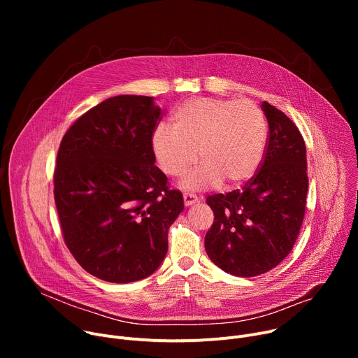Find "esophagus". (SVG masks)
Returning <instances> with one entry per match:
<instances>
[{"mask_svg":"<svg viewBox=\"0 0 358 358\" xmlns=\"http://www.w3.org/2000/svg\"><path fill=\"white\" fill-rule=\"evenodd\" d=\"M198 199H199V198H198L195 194L185 192V194H184V206H185V207H191L192 203L198 202Z\"/></svg>","mask_w":358,"mask_h":358,"instance_id":"esophagus-1","label":"esophagus"}]
</instances>
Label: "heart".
Listing matches in <instances>:
<instances>
[{
	"label": "heart",
	"instance_id": "heart-1",
	"mask_svg": "<svg viewBox=\"0 0 358 358\" xmlns=\"http://www.w3.org/2000/svg\"><path fill=\"white\" fill-rule=\"evenodd\" d=\"M171 127L155 129L151 151L160 170L176 178L196 163L199 151L202 164L181 181L185 189H206L222 181L225 187L236 188L261 167L268 123L250 100L189 99L174 110Z\"/></svg>",
	"mask_w": 358,
	"mask_h": 358
}]
</instances>
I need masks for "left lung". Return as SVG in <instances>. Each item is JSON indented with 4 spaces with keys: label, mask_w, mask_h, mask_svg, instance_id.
Segmentation results:
<instances>
[{
    "label": "left lung",
    "mask_w": 358,
    "mask_h": 358,
    "mask_svg": "<svg viewBox=\"0 0 358 358\" xmlns=\"http://www.w3.org/2000/svg\"><path fill=\"white\" fill-rule=\"evenodd\" d=\"M261 108L269 124L261 169L242 189L207 198L214 211L207 255L218 268L241 278L266 273L287 257L304 218L309 187L299 129L268 101Z\"/></svg>",
    "instance_id": "left-lung-1"
}]
</instances>
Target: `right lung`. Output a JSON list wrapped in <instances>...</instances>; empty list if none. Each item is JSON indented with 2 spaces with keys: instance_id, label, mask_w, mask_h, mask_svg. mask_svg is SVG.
<instances>
[{
  "instance_id": "1",
  "label": "right lung",
  "mask_w": 358,
  "mask_h": 358,
  "mask_svg": "<svg viewBox=\"0 0 358 358\" xmlns=\"http://www.w3.org/2000/svg\"><path fill=\"white\" fill-rule=\"evenodd\" d=\"M162 109L150 96L109 97L65 133L54 195L65 243L90 275L130 283L166 258L169 228L184 210L155 166L151 134Z\"/></svg>"
}]
</instances>
